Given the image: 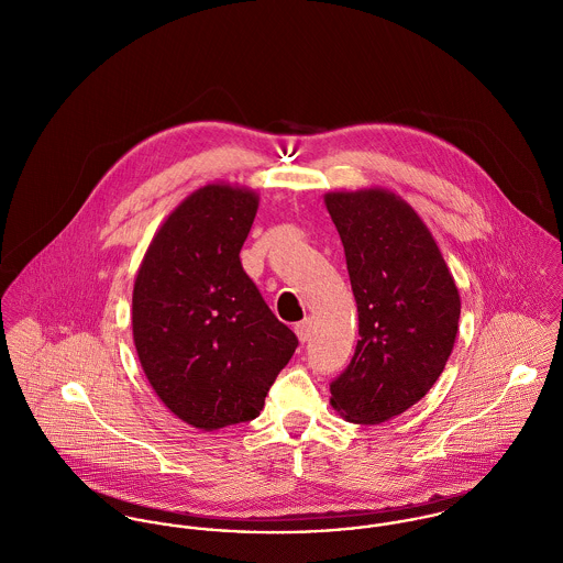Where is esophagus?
<instances>
[{
	"mask_svg": "<svg viewBox=\"0 0 563 563\" xmlns=\"http://www.w3.org/2000/svg\"><path fill=\"white\" fill-rule=\"evenodd\" d=\"M295 331H297L301 342H308L312 338V319H303V321L297 322Z\"/></svg>",
	"mask_w": 563,
	"mask_h": 563,
	"instance_id": "34e87169",
	"label": "esophagus"
}]
</instances>
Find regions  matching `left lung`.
<instances>
[{"instance_id":"left-lung-1","label":"left lung","mask_w":563,"mask_h":563,"mask_svg":"<svg viewBox=\"0 0 563 563\" xmlns=\"http://www.w3.org/2000/svg\"><path fill=\"white\" fill-rule=\"evenodd\" d=\"M357 303L355 353L329 386L346 420L379 424L420 401L442 375L462 312L455 279L427 225L382 188L327 192Z\"/></svg>"}]
</instances>
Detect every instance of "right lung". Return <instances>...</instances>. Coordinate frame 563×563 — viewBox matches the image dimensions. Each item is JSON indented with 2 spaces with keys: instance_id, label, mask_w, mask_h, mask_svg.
Returning a JSON list of instances; mask_svg holds the SVG:
<instances>
[{
  "instance_id": "1",
  "label": "right lung",
  "mask_w": 563,
  "mask_h": 563,
  "mask_svg": "<svg viewBox=\"0 0 563 563\" xmlns=\"http://www.w3.org/2000/svg\"><path fill=\"white\" fill-rule=\"evenodd\" d=\"M257 195L208 184L162 223L139 268L132 331L161 401L212 431L260 416L299 340L242 271Z\"/></svg>"
}]
</instances>
